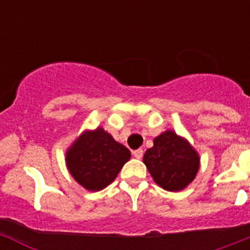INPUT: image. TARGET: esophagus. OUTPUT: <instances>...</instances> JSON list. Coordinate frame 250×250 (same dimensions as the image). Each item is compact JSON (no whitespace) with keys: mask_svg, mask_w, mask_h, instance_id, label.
I'll list each match as a JSON object with an SVG mask.
<instances>
[{"mask_svg":"<svg viewBox=\"0 0 250 250\" xmlns=\"http://www.w3.org/2000/svg\"><path fill=\"white\" fill-rule=\"evenodd\" d=\"M132 155L135 156L136 159H141L143 158V155H144V151H143V149L134 150V151H132Z\"/></svg>","mask_w":250,"mask_h":250,"instance_id":"1","label":"esophagus"}]
</instances>
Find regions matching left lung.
<instances>
[{
  "label": "left lung",
  "mask_w": 250,
  "mask_h": 250,
  "mask_svg": "<svg viewBox=\"0 0 250 250\" xmlns=\"http://www.w3.org/2000/svg\"><path fill=\"white\" fill-rule=\"evenodd\" d=\"M154 182L167 191H180L193 183L200 167V156L189 140L167 130L154 139L143 158Z\"/></svg>",
  "instance_id": "8db88e82"
}]
</instances>
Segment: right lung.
<instances>
[{
  "label": "right lung",
  "mask_w": 250,
  "mask_h": 250,
  "mask_svg": "<svg viewBox=\"0 0 250 250\" xmlns=\"http://www.w3.org/2000/svg\"><path fill=\"white\" fill-rule=\"evenodd\" d=\"M131 152L101 126L85 130L66 150L68 173L89 191H100L114 182Z\"/></svg>",
  "instance_id": "right-lung-1"
}]
</instances>
